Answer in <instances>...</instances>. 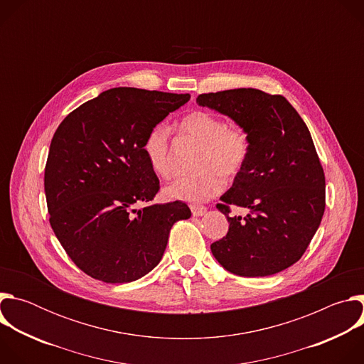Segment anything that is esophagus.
I'll list each match as a JSON object with an SVG mask.
<instances>
[{"mask_svg": "<svg viewBox=\"0 0 364 364\" xmlns=\"http://www.w3.org/2000/svg\"><path fill=\"white\" fill-rule=\"evenodd\" d=\"M190 209H191L193 216H203L207 212V207L201 205V204H191Z\"/></svg>", "mask_w": 364, "mask_h": 364, "instance_id": "34e87169", "label": "esophagus"}]
</instances>
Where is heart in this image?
Wrapping results in <instances>:
<instances>
[{"mask_svg":"<svg viewBox=\"0 0 364 364\" xmlns=\"http://www.w3.org/2000/svg\"><path fill=\"white\" fill-rule=\"evenodd\" d=\"M183 136L200 144L194 166L197 171L183 176L164 188L173 200L203 201L219 194L225 178H235L243 170L250 152L247 132L207 111H193L178 124ZM142 154L151 171L161 178L174 174V159L170 144V131L166 125H154L144 142Z\"/></svg>","mask_w":364,"mask_h":364,"instance_id":"b5f03b06","label":"heart"}]
</instances>
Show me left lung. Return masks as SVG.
Listing matches in <instances>:
<instances>
[{"label":"left lung","instance_id":"8db88e82","mask_svg":"<svg viewBox=\"0 0 364 364\" xmlns=\"http://www.w3.org/2000/svg\"><path fill=\"white\" fill-rule=\"evenodd\" d=\"M200 107L230 117L250 141L249 159L218 203L228 235L212 243L219 264L239 277H268L296 261L326 210V177L313 138L282 95L240 87L197 96ZM246 206L245 218L228 216Z\"/></svg>","mask_w":364,"mask_h":364}]
</instances>
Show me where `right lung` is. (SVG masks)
<instances>
[{
  "instance_id": "obj_1",
  "label": "right lung",
  "mask_w": 364,
  "mask_h": 364,
  "mask_svg": "<svg viewBox=\"0 0 364 364\" xmlns=\"http://www.w3.org/2000/svg\"><path fill=\"white\" fill-rule=\"evenodd\" d=\"M188 99L114 87L56 129L44 170L48 220L86 275L107 284L139 279L161 261L173 225L191 216L183 201L151 203L160 180L142 154L148 131Z\"/></svg>"
}]
</instances>
